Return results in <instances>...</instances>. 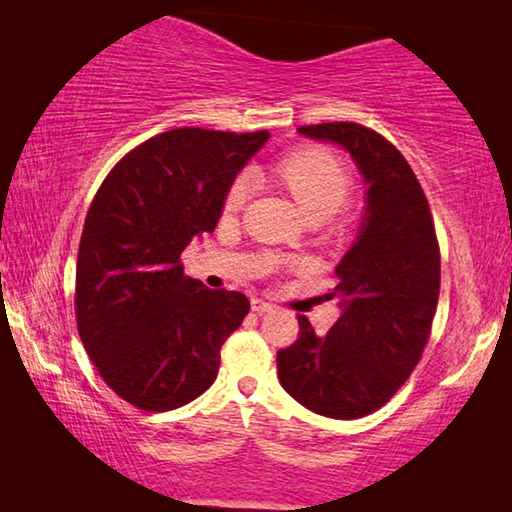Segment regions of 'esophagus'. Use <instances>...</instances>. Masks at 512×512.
I'll return each mask as SVG.
<instances>
[{
  "label": "esophagus",
  "instance_id": "1",
  "mask_svg": "<svg viewBox=\"0 0 512 512\" xmlns=\"http://www.w3.org/2000/svg\"><path fill=\"white\" fill-rule=\"evenodd\" d=\"M250 307H253V311H257V314H264V311L273 309V302H268L264 298H253L250 300Z\"/></svg>",
  "mask_w": 512,
  "mask_h": 512
}]
</instances>
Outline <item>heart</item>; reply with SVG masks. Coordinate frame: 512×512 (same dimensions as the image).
I'll return each instance as SVG.
<instances>
[{
	"label": "heart",
	"instance_id": "b5f03b06",
	"mask_svg": "<svg viewBox=\"0 0 512 512\" xmlns=\"http://www.w3.org/2000/svg\"><path fill=\"white\" fill-rule=\"evenodd\" d=\"M275 173L311 219H325L339 212L348 203L354 187L348 164L336 153L318 146L284 155L275 164ZM250 192H253V178L248 173H239L225 194L223 210L228 214L241 212Z\"/></svg>",
	"mask_w": 512,
	"mask_h": 512
}]
</instances>
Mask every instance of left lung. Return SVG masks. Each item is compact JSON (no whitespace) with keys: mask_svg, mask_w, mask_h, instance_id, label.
<instances>
[{"mask_svg":"<svg viewBox=\"0 0 512 512\" xmlns=\"http://www.w3.org/2000/svg\"><path fill=\"white\" fill-rule=\"evenodd\" d=\"M298 133L350 151L368 185V212L327 293L341 318L316 336L298 316L296 343L277 352V377L309 411L354 420L384 406L418 366L438 305L440 246L418 178L384 135L354 121Z\"/></svg>","mask_w":512,"mask_h":512,"instance_id":"8db88e82","label":"left lung"}]
</instances>
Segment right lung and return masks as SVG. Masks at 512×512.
<instances>
[{"mask_svg":"<svg viewBox=\"0 0 512 512\" xmlns=\"http://www.w3.org/2000/svg\"><path fill=\"white\" fill-rule=\"evenodd\" d=\"M266 140L173 128L128 151L94 196L76 259V325L101 379L135 409H178L214 384L250 302L187 277L180 255L216 228L237 171Z\"/></svg>","mask_w":512,"mask_h":512,"instance_id":"obj_1","label":"right lung"}]
</instances>
